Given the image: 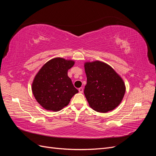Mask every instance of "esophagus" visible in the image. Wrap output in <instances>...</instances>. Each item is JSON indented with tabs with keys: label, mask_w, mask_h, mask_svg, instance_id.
Here are the masks:
<instances>
[{
	"label": "esophagus",
	"mask_w": 156,
	"mask_h": 156,
	"mask_svg": "<svg viewBox=\"0 0 156 156\" xmlns=\"http://www.w3.org/2000/svg\"><path fill=\"white\" fill-rule=\"evenodd\" d=\"M79 93H83V88H82V87H81V88H79Z\"/></svg>",
	"instance_id": "esophagus-1"
}]
</instances>
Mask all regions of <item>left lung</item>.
<instances>
[{"mask_svg":"<svg viewBox=\"0 0 156 156\" xmlns=\"http://www.w3.org/2000/svg\"><path fill=\"white\" fill-rule=\"evenodd\" d=\"M84 67L87 78L84 94L89 106L100 112L115 109L126 92L123 79L111 66L100 60L86 62Z\"/></svg>","mask_w":156,"mask_h":156,"instance_id":"1","label":"left lung"}]
</instances>
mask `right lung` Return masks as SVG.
<instances>
[{"label": "right lung", "instance_id": "1", "mask_svg": "<svg viewBox=\"0 0 156 156\" xmlns=\"http://www.w3.org/2000/svg\"><path fill=\"white\" fill-rule=\"evenodd\" d=\"M75 61L56 57L47 62L35 75L32 91L36 100L45 109L56 112L67 106L78 93L68 71Z\"/></svg>", "mask_w": 156, "mask_h": 156}]
</instances>
